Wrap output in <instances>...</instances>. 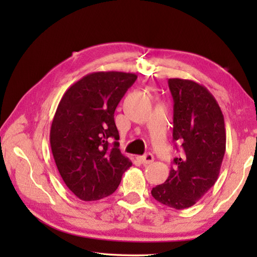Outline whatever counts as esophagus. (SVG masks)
Returning <instances> with one entry per match:
<instances>
[{"mask_svg":"<svg viewBox=\"0 0 257 257\" xmlns=\"http://www.w3.org/2000/svg\"><path fill=\"white\" fill-rule=\"evenodd\" d=\"M137 160H138L139 162H141L142 164L145 165V164H150V163L153 162V161H154V156H153V154L147 153V154L143 155V156H138Z\"/></svg>","mask_w":257,"mask_h":257,"instance_id":"34e87169","label":"esophagus"}]
</instances>
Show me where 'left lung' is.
Wrapping results in <instances>:
<instances>
[{"mask_svg": "<svg viewBox=\"0 0 257 257\" xmlns=\"http://www.w3.org/2000/svg\"><path fill=\"white\" fill-rule=\"evenodd\" d=\"M168 82L173 97V141L181 154L173 159L164 184L152 189V196L163 205L184 210L217 180L225 152L224 118L206 87L180 78Z\"/></svg>", "mask_w": 257, "mask_h": 257, "instance_id": "8db88e82", "label": "left lung"}]
</instances>
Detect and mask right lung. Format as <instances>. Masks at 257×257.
I'll list each match as a JSON object with an SVG mask.
<instances>
[{
  "mask_svg": "<svg viewBox=\"0 0 257 257\" xmlns=\"http://www.w3.org/2000/svg\"><path fill=\"white\" fill-rule=\"evenodd\" d=\"M136 79L129 72H92L61 98L51 125V150L64 184L81 201L110 196L132 167L116 142L114 111ZM111 138L116 141L112 147Z\"/></svg>",
  "mask_w": 257,
  "mask_h": 257,
  "instance_id": "obj_1",
  "label": "right lung"
}]
</instances>
